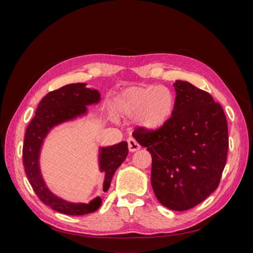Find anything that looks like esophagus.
<instances>
[{
  "label": "esophagus",
  "mask_w": 253,
  "mask_h": 253,
  "mask_svg": "<svg viewBox=\"0 0 253 253\" xmlns=\"http://www.w3.org/2000/svg\"><path fill=\"white\" fill-rule=\"evenodd\" d=\"M127 145H128V151L129 152H136V151H138L140 149L139 143L137 142L134 138H128Z\"/></svg>",
  "instance_id": "1"
}]
</instances>
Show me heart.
I'll use <instances>...</instances> for the list:
<instances>
[{
	"mask_svg": "<svg viewBox=\"0 0 253 253\" xmlns=\"http://www.w3.org/2000/svg\"><path fill=\"white\" fill-rule=\"evenodd\" d=\"M114 108L121 117H136L137 125L145 131H156L171 119L175 96L166 86H132L116 98Z\"/></svg>",
	"mask_w": 253,
	"mask_h": 253,
	"instance_id": "b5f03b06",
	"label": "heart"
}]
</instances>
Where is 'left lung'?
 Segmentation results:
<instances>
[{
  "label": "left lung",
  "mask_w": 253,
  "mask_h": 253,
  "mask_svg": "<svg viewBox=\"0 0 253 253\" xmlns=\"http://www.w3.org/2000/svg\"><path fill=\"white\" fill-rule=\"evenodd\" d=\"M171 119L162 128H136L133 136L152 156L151 182L158 202L185 211L205 201L219 185L229 147L221 105L187 81L173 84Z\"/></svg>",
  "instance_id": "obj_1"
}]
</instances>
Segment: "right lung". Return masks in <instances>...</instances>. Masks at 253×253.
<instances>
[{
	"instance_id": "right-lung-1",
	"label": "right lung",
	"mask_w": 253,
	"mask_h": 253,
	"mask_svg": "<svg viewBox=\"0 0 253 253\" xmlns=\"http://www.w3.org/2000/svg\"><path fill=\"white\" fill-rule=\"evenodd\" d=\"M100 98L99 91L87 88L86 83L67 84L49 91L42 99L38 105L36 116L26 128L23 144V164L27 179L43 204L67 215H84L95 212L101 206L102 201L97 196L88 204L71 203L53 194L45 183L40 170L42 144L52 127L86 115V106L97 104ZM127 153L126 141L99 149V169L104 172L102 186L104 192L109 190L115 172L125 162Z\"/></svg>"
}]
</instances>
